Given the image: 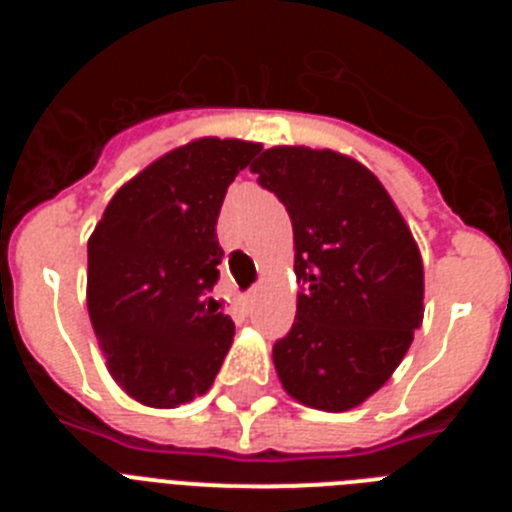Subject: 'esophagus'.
<instances>
[{"mask_svg":"<svg viewBox=\"0 0 512 512\" xmlns=\"http://www.w3.org/2000/svg\"><path fill=\"white\" fill-rule=\"evenodd\" d=\"M253 300H256V292H251V295H246V297H243V300H241V305L246 307V310H251Z\"/></svg>","mask_w":512,"mask_h":512,"instance_id":"esophagus-1","label":"esophagus"}]
</instances>
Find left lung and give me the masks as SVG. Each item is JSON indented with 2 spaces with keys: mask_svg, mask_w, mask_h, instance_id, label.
Here are the masks:
<instances>
[{
  "mask_svg": "<svg viewBox=\"0 0 512 512\" xmlns=\"http://www.w3.org/2000/svg\"><path fill=\"white\" fill-rule=\"evenodd\" d=\"M295 233L297 315L274 343L289 397L343 413L392 377L423 323L418 243L372 171L336 151L269 148L251 166Z\"/></svg>",
  "mask_w": 512,
  "mask_h": 512,
  "instance_id": "1",
  "label": "left lung"
}]
</instances>
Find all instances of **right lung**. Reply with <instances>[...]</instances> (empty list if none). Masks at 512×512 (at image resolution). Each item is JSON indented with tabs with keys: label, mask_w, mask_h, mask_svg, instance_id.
Masks as SVG:
<instances>
[{
	"label": "right lung",
	"mask_w": 512,
	"mask_h": 512,
	"mask_svg": "<svg viewBox=\"0 0 512 512\" xmlns=\"http://www.w3.org/2000/svg\"><path fill=\"white\" fill-rule=\"evenodd\" d=\"M259 143L200 138L122 184L89 238L87 307L112 379L148 408L205 395L235 336L207 297L217 215Z\"/></svg>",
	"instance_id": "add662e5"
}]
</instances>
